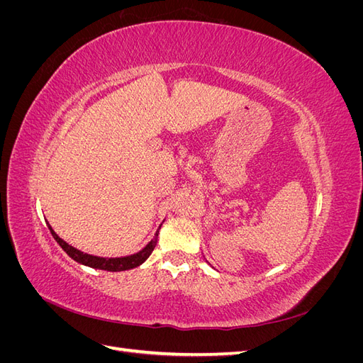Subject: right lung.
Wrapping results in <instances>:
<instances>
[{"mask_svg":"<svg viewBox=\"0 0 363 363\" xmlns=\"http://www.w3.org/2000/svg\"><path fill=\"white\" fill-rule=\"evenodd\" d=\"M48 228H50L52 238L57 240V244L62 247L63 251H67V255L71 259H74L75 262H79V263H82V265H86V267H91V268H95V269H103V271H112V272L133 269V268L142 265V263H144L150 257L152 250H155V247L157 244V236H159V230H157L155 238H152L150 242L144 248H142L139 252H135V255H131V256H125V257H98V256L87 255V252H83V251L77 250L72 245L65 242V240L62 238H59L57 233L54 232L50 224H48Z\"/></svg>","mask_w":363,"mask_h":363,"instance_id":"1","label":"right lung"}]
</instances>
